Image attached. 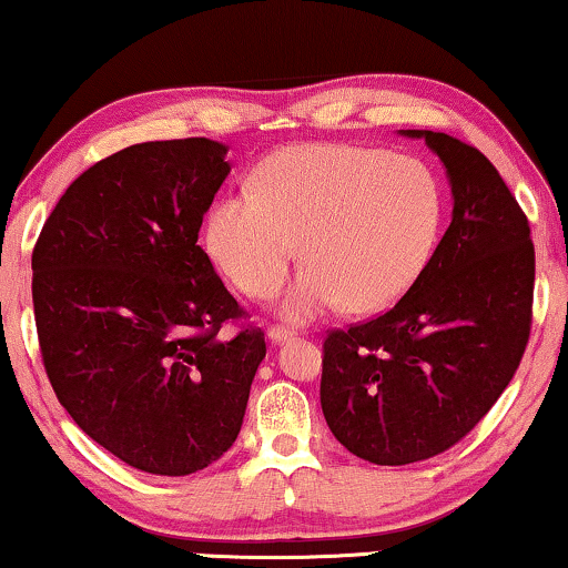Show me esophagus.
Returning <instances> with one entry per match:
<instances>
[{"label":"esophagus","instance_id":"esophagus-1","mask_svg":"<svg viewBox=\"0 0 568 568\" xmlns=\"http://www.w3.org/2000/svg\"><path fill=\"white\" fill-rule=\"evenodd\" d=\"M297 333L292 328H282V325H271L268 328V341L271 344H284V341H292Z\"/></svg>","mask_w":568,"mask_h":568}]
</instances>
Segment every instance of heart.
Instances as JSON below:
<instances>
[{
    "label": "heart",
    "mask_w": 568,
    "mask_h": 568,
    "mask_svg": "<svg viewBox=\"0 0 568 568\" xmlns=\"http://www.w3.org/2000/svg\"><path fill=\"white\" fill-rule=\"evenodd\" d=\"M445 191L426 162L359 144H297L266 158L251 193L216 199L206 251L253 300L278 292L286 321L305 323L348 305L379 313L410 292L437 251Z\"/></svg>",
    "instance_id": "obj_1"
}]
</instances>
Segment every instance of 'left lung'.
Here are the masks:
<instances>
[{
    "instance_id": "obj_1",
    "label": "left lung",
    "mask_w": 568,
    "mask_h": 568,
    "mask_svg": "<svg viewBox=\"0 0 568 568\" xmlns=\"http://www.w3.org/2000/svg\"><path fill=\"white\" fill-rule=\"evenodd\" d=\"M398 134L439 158L453 222L398 305L323 344L325 422L375 465L418 463L460 442L515 377L532 321L530 224L499 170L439 131Z\"/></svg>"
}]
</instances>
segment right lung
I'll return each mask as SVG.
<instances>
[{"label": "right lung", "instance_id": "right-lung-1", "mask_svg": "<svg viewBox=\"0 0 568 568\" xmlns=\"http://www.w3.org/2000/svg\"><path fill=\"white\" fill-rule=\"evenodd\" d=\"M227 175L212 139L126 146L69 185L33 251L53 393L90 439L154 476L227 453L266 356L261 331L220 336L243 310L196 245Z\"/></svg>", "mask_w": 568, "mask_h": 568}]
</instances>
